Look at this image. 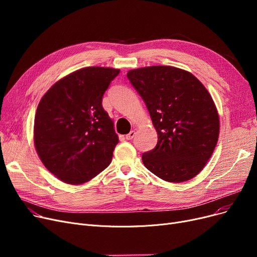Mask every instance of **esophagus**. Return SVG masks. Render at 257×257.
<instances>
[{
    "label": "esophagus",
    "mask_w": 257,
    "mask_h": 257,
    "mask_svg": "<svg viewBox=\"0 0 257 257\" xmlns=\"http://www.w3.org/2000/svg\"><path fill=\"white\" fill-rule=\"evenodd\" d=\"M134 137H136V131H130L127 136H126V140H128V141H130V140H132Z\"/></svg>",
    "instance_id": "obj_1"
}]
</instances>
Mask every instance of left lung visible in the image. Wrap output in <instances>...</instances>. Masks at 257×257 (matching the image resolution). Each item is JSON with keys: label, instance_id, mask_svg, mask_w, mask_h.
<instances>
[{"label": "left lung", "instance_id": "1", "mask_svg": "<svg viewBox=\"0 0 257 257\" xmlns=\"http://www.w3.org/2000/svg\"><path fill=\"white\" fill-rule=\"evenodd\" d=\"M127 77L143 98L158 141L143 154L145 167L169 182L194 178L217 146L220 120L207 89L191 73L154 65L131 70Z\"/></svg>", "mask_w": 257, "mask_h": 257}]
</instances>
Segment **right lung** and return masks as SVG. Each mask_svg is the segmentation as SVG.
Instances as JSON below:
<instances>
[{"label": "right lung", "instance_id": "add662e5", "mask_svg": "<svg viewBox=\"0 0 257 257\" xmlns=\"http://www.w3.org/2000/svg\"><path fill=\"white\" fill-rule=\"evenodd\" d=\"M118 73L110 67H84L59 80L40 100L35 149L61 181L87 182L111 163L118 138L102 98Z\"/></svg>", "mask_w": 257, "mask_h": 257}]
</instances>
